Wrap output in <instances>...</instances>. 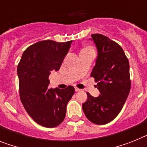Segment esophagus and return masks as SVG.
Instances as JSON below:
<instances>
[{"label": "esophagus", "instance_id": "1", "mask_svg": "<svg viewBox=\"0 0 147 147\" xmlns=\"http://www.w3.org/2000/svg\"><path fill=\"white\" fill-rule=\"evenodd\" d=\"M81 89H80V88H75V91H76V92H80V91Z\"/></svg>", "mask_w": 147, "mask_h": 147}]
</instances>
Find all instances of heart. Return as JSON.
Masks as SVG:
<instances>
[{
    "mask_svg": "<svg viewBox=\"0 0 147 147\" xmlns=\"http://www.w3.org/2000/svg\"><path fill=\"white\" fill-rule=\"evenodd\" d=\"M90 50H93L92 47H89V46H86V47H85L83 49H82V51H90Z\"/></svg>",
    "mask_w": 147,
    "mask_h": 147,
    "instance_id": "heart-1",
    "label": "heart"
}]
</instances>
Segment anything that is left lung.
I'll return each mask as SVG.
<instances>
[{
  "mask_svg": "<svg viewBox=\"0 0 147 147\" xmlns=\"http://www.w3.org/2000/svg\"><path fill=\"white\" fill-rule=\"evenodd\" d=\"M98 49L96 65L91 76L94 78L100 95L87 92L82 105L85 115L96 125H104L116 118L130 92L129 62L124 51L115 41L100 34H92Z\"/></svg>",
  "mask_w": 147,
  "mask_h": 147,
  "instance_id": "8db88e82",
  "label": "left lung"
}]
</instances>
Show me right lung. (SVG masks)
<instances>
[{
	"mask_svg": "<svg viewBox=\"0 0 147 147\" xmlns=\"http://www.w3.org/2000/svg\"><path fill=\"white\" fill-rule=\"evenodd\" d=\"M71 42H37L25 49L17 67L23 106L34 122L46 128H55L64 121L67 104L74 94L72 86L49 88V74L59 70Z\"/></svg>",
	"mask_w": 147,
	"mask_h": 147,
	"instance_id": "obj_1",
	"label": "right lung"
}]
</instances>
